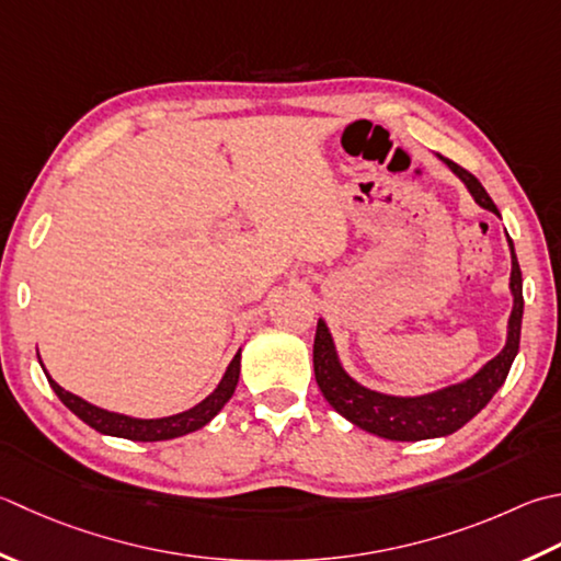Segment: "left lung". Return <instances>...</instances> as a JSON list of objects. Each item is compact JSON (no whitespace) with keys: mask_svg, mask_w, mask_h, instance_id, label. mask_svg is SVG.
Listing matches in <instances>:
<instances>
[{"mask_svg":"<svg viewBox=\"0 0 561 561\" xmlns=\"http://www.w3.org/2000/svg\"><path fill=\"white\" fill-rule=\"evenodd\" d=\"M449 170H453L459 180L465 182L469 194L474 202L486 208L491 214H499L496 204L491 202L484 186L474 178V174L459 168L457 162L443 158ZM511 245V294H513V311L508 318V335L506 345L501 353L489 359L477 375L459 383H449L445 389H437L433 393H423V397H391V393H381L375 389L362 387L359 381L347 375L337 359V350L333 343V335L328 331L323 318H318L316 340H313V371L316 381L321 387L325 401L333 409L355 423L362 431L371 435L387 437V440L399 443H415V440H431V437H445L459 431L465 423H469L474 415L484 409L493 399L503 381H506L515 355H518L520 345V323H523V274L518 257H515L513 240Z\"/></svg>","mask_w":561,"mask_h":561,"instance_id":"8db88e82","label":"left lung"}]
</instances>
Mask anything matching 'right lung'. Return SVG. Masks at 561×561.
<instances>
[{"label": "right lung", "instance_id": "1", "mask_svg": "<svg viewBox=\"0 0 561 561\" xmlns=\"http://www.w3.org/2000/svg\"><path fill=\"white\" fill-rule=\"evenodd\" d=\"M43 371H46V367H43ZM46 377H48V383L53 387V391L58 393V399L68 405L77 419L84 421L90 427H94L96 433L126 437V440H136V443H158V440H172V437H182L186 433L199 431V427H204L218 411L224 409L238 387L240 350L236 353V357L230 359L224 379L218 381V387L208 393L202 403H196L190 411L168 415V419H130V415H124V413L99 409V405L75 397V393H70V391H65L60 383L48 375V371H46Z\"/></svg>", "mask_w": 561, "mask_h": 561}]
</instances>
